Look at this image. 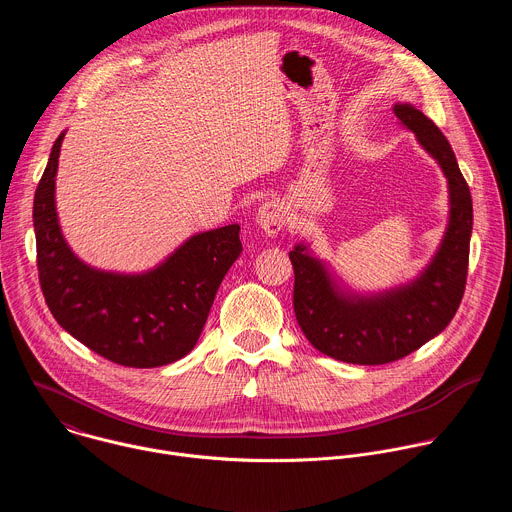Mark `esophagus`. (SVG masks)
<instances>
[{"label": "esophagus", "instance_id": "obj_1", "mask_svg": "<svg viewBox=\"0 0 512 512\" xmlns=\"http://www.w3.org/2000/svg\"><path fill=\"white\" fill-rule=\"evenodd\" d=\"M255 221L265 235L275 237L285 225V206L277 200L265 202L259 206V210L255 214Z\"/></svg>", "mask_w": 512, "mask_h": 512}]
</instances>
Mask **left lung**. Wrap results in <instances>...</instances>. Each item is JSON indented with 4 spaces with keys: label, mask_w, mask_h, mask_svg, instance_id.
I'll use <instances>...</instances> for the list:
<instances>
[{
    "label": "left lung",
    "mask_w": 512,
    "mask_h": 512,
    "mask_svg": "<svg viewBox=\"0 0 512 512\" xmlns=\"http://www.w3.org/2000/svg\"><path fill=\"white\" fill-rule=\"evenodd\" d=\"M401 125L448 178L450 221L440 249L409 283L354 294L340 287L324 261L306 243L289 251L294 265V312L310 344L342 362L387 364L440 334L460 308L470 257L472 196L446 135L409 103L393 107Z\"/></svg>",
    "instance_id": "8db88e82"
}]
</instances>
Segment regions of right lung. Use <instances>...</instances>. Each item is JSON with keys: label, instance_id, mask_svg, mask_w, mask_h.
<instances>
[{"label": "right lung", "instance_id": "1", "mask_svg": "<svg viewBox=\"0 0 512 512\" xmlns=\"http://www.w3.org/2000/svg\"><path fill=\"white\" fill-rule=\"evenodd\" d=\"M64 131L34 194L38 277L56 322L103 358L133 369L186 356L206 324L216 289L243 251L239 225L192 235L158 267L115 273L83 263L66 245L54 184Z\"/></svg>", "mask_w": 512, "mask_h": 512}]
</instances>
